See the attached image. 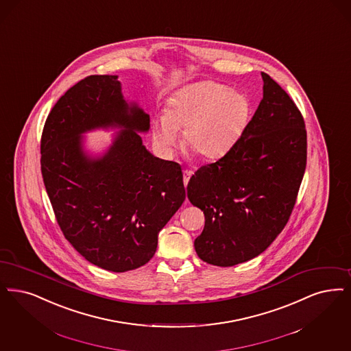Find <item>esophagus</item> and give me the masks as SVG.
<instances>
[{"label":"esophagus","instance_id":"esophagus-1","mask_svg":"<svg viewBox=\"0 0 351 351\" xmlns=\"http://www.w3.org/2000/svg\"><path fill=\"white\" fill-rule=\"evenodd\" d=\"M192 171L191 169H185L184 172H182V176H184V185L186 186V184L189 182V179H191V176H192Z\"/></svg>","mask_w":351,"mask_h":351}]
</instances>
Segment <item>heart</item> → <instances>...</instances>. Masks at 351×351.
Instances as JSON below:
<instances>
[{"mask_svg":"<svg viewBox=\"0 0 351 351\" xmlns=\"http://www.w3.org/2000/svg\"><path fill=\"white\" fill-rule=\"evenodd\" d=\"M251 106L239 91L213 81H201L180 88L169 99L166 116L156 120L154 137L171 149L184 130L182 145L202 160L227 154L241 137L250 120Z\"/></svg>","mask_w":351,"mask_h":351,"instance_id":"1","label":"heart"}]
</instances>
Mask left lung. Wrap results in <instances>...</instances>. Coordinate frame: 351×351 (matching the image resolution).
Listing matches in <instances>:
<instances>
[{
	"instance_id": "obj_1",
	"label": "left lung",
	"mask_w": 351,
	"mask_h": 351,
	"mask_svg": "<svg viewBox=\"0 0 351 351\" xmlns=\"http://www.w3.org/2000/svg\"><path fill=\"white\" fill-rule=\"evenodd\" d=\"M263 100L232 149L186 186L205 215L198 257L234 267L264 252L289 222L307 165V130L294 100L261 73Z\"/></svg>"
}]
</instances>
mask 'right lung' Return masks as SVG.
Returning a JSON list of instances; mask_svg holds the SVG:
<instances>
[{
    "label": "right lung",
    "mask_w": 351,
    "mask_h": 351,
    "mask_svg": "<svg viewBox=\"0 0 351 351\" xmlns=\"http://www.w3.org/2000/svg\"><path fill=\"white\" fill-rule=\"evenodd\" d=\"M120 125L125 130L99 160L84 155L80 134ZM150 117L128 106L117 75H88L48 114L40 165L65 239L97 267L123 273L147 264L158 234L185 199L182 167L150 154L137 132Z\"/></svg>",
    "instance_id": "right-lung-1"
}]
</instances>
